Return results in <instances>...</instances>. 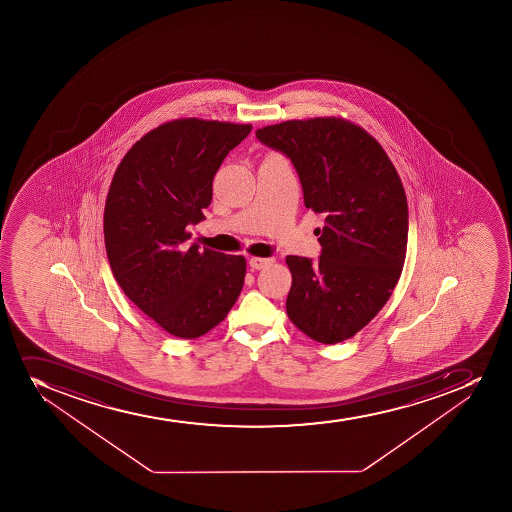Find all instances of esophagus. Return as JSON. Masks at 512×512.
I'll return each mask as SVG.
<instances>
[{
  "instance_id": "34e87169",
  "label": "esophagus",
  "mask_w": 512,
  "mask_h": 512,
  "mask_svg": "<svg viewBox=\"0 0 512 512\" xmlns=\"http://www.w3.org/2000/svg\"><path fill=\"white\" fill-rule=\"evenodd\" d=\"M272 262H274V259H262V257H252V259L248 260V264H250L253 270L265 269Z\"/></svg>"
}]
</instances>
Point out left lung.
I'll use <instances>...</instances> for the list:
<instances>
[{"mask_svg": "<svg viewBox=\"0 0 512 512\" xmlns=\"http://www.w3.org/2000/svg\"><path fill=\"white\" fill-rule=\"evenodd\" d=\"M260 142L292 160L305 207L324 213L319 262L289 255L287 315L320 344H339L387 304L407 252V198L384 148L340 117L269 125Z\"/></svg>", "mask_w": 512, "mask_h": 512, "instance_id": "left-lung-1", "label": "left lung"}]
</instances>
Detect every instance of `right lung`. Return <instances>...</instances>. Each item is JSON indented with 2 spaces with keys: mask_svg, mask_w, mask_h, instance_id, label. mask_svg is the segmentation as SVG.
I'll list each match as a JSON object with an SVG mask.
<instances>
[{
  "mask_svg": "<svg viewBox=\"0 0 512 512\" xmlns=\"http://www.w3.org/2000/svg\"><path fill=\"white\" fill-rule=\"evenodd\" d=\"M248 123L178 118L125 153L108 190L103 233L123 294L168 334L197 339L217 327L242 292L247 262L188 242L203 220L223 158Z\"/></svg>",
  "mask_w": 512,
  "mask_h": 512,
  "instance_id": "right-lung-1",
  "label": "right lung"
}]
</instances>
